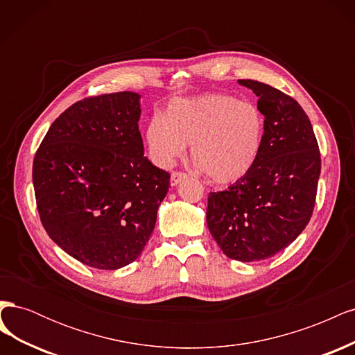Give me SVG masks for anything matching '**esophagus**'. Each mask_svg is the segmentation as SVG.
<instances>
[{
  "mask_svg": "<svg viewBox=\"0 0 355 355\" xmlns=\"http://www.w3.org/2000/svg\"><path fill=\"white\" fill-rule=\"evenodd\" d=\"M187 178H188V175L184 173V171H173V173H171V178H170V184L175 187V185L179 184L180 180H184Z\"/></svg>",
  "mask_w": 355,
  "mask_h": 355,
  "instance_id": "1",
  "label": "esophagus"
}]
</instances>
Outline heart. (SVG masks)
I'll return each mask as SVG.
<instances>
[{"label": "heart", "instance_id": "1", "mask_svg": "<svg viewBox=\"0 0 355 355\" xmlns=\"http://www.w3.org/2000/svg\"><path fill=\"white\" fill-rule=\"evenodd\" d=\"M266 136V116L253 102L232 94L209 93L171 101L163 118L146 125L145 141L153 161L173 166L191 144V157L220 185L243 179L256 166Z\"/></svg>", "mask_w": 355, "mask_h": 355}]
</instances>
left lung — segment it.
Returning a JSON list of instances; mask_svg holds the SVG:
<instances>
[{
  "mask_svg": "<svg viewBox=\"0 0 355 355\" xmlns=\"http://www.w3.org/2000/svg\"><path fill=\"white\" fill-rule=\"evenodd\" d=\"M259 98L266 136L256 166L228 189L210 192L207 227L231 259L254 262L293 243L313 216L321 158L313 125L293 98L239 80Z\"/></svg>",
  "mask_w": 355,
  "mask_h": 355,
  "instance_id": "8db88e82",
  "label": "left lung"
}]
</instances>
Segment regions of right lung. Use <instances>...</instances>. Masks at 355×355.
Listing matches in <instances>:
<instances>
[{
	"mask_svg": "<svg viewBox=\"0 0 355 355\" xmlns=\"http://www.w3.org/2000/svg\"><path fill=\"white\" fill-rule=\"evenodd\" d=\"M139 99L118 92L73 103L50 125L32 166L49 237L98 270L137 259L170 187L167 171L144 157Z\"/></svg>",
	"mask_w": 355,
	"mask_h": 355,
	"instance_id": "right-lung-1",
	"label": "right lung"
}]
</instances>
